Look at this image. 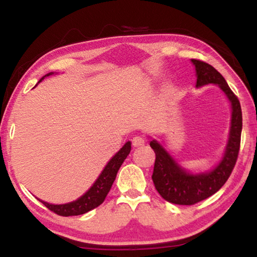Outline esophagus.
Instances as JSON below:
<instances>
[{"instance_id": "obj_1", "label": "esophagus", "mask_w": 257, "mask_h": 257, "mask_svg": "<svg viewBox=\"0 0 257 257\" xmlns=\"http://www.w3.org/2000/svg\"><path fill=\"white\" fill-rule=\"evenodd\" d=\"M145 145V139L141 136H136L133 138V146L134 147H142Z\"/></svg>"}]
</instances>
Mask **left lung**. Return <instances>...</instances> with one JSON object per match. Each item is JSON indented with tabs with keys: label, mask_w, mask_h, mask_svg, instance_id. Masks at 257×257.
Listing matches in <instances>:
<instances>
[{
	"label": "left lung",
	"mask_w": 257,
	"mask_h": 257,
	"mask_svg": "<svg viewBox=\"0 0 257 257\" xmlns=\"http://www.w3.org/2000/svg\"><path fill=\"white\" fill-rule=\"evenodd\" d=\"M191 63L196 71V88L210 84L219 87L231 106V119L222 158L215 167L204 172H190L181 167L159 141L150 137V145L156 155L152 176L155 188L165 201L178 205H193L201 202L215 194L225 184L238 158L242 128L240 103L222 75L203 61L193 59Z\"/></svg>",
	"instance_id": "obj_1"
}]
</instances>
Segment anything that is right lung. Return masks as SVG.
Masks as SVG:
<instances>
[{"instance_id":"right-lung-1","label":"right lung","mask_w":257,"mask_h":257,"mask_svg":"<svg viewBox=\"0 0 257 257\" xmlns=\"http://www.w3.org/2000/svg\"><path fill=\"white\" fill-rule=\"evenodd\" d=\"M52 75H54V72H49L47 75L43 77L37 84H40L44 78ZM130 150H132V143L127 142L122 147H121L119 152H116V153L110 159V161H108L105 167H104L102 172L99 173L98 178L95 180L92 187H90L82 196L77 198L76 201L69 202L66 204H50L42 201V199H40V201L44 204L49 210L53 211L56 214L62 216L85 214V213L88 211L97 207L98 205H101L104 202V199H105L107 193L111 189L113 181L115 179L116 173H118L121 164L123 163L125 158L129 155Z\"/></svg>"}]
</instances>
